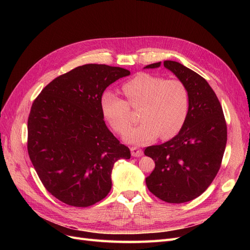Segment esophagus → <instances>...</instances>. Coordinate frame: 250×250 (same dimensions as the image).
<instances>
[{
    "label": "esophagus",
    "mask_w": 250,
    "mask_h": 250,
    "mask_svg": "<svg viewBox=\"0 0 250 250\" xmlns=\"http://www.w3.org/2000/svg\"><path fill=\"white\" fill-rule=\"evenodd\" d=\"M130 151H131V155L134 157H140L143 155V150L138 147H131Z\"/></svg>",
    "instance_id": "esophagus-1"
}]
</instances>
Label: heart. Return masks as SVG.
I'll list each match as a JSON object with an SVG mask.
<instances>
[{
	"label": "heart",
	"instance_id": "heart-1",
	"mask_svg": "<svg viewBox=\"0 0 250 250\" xmlns=\"http://www.w3.org/2000/svg\"><path fill=\"white\" fill-rule=\"evenodd\" d=\"M122 90L127 102L106 90L100 105L103 116L118 133H125L131 125L129 105L134 109L141 107V123L125 135L126 142L146 145L158 135L164 140L175 137L184 127L190 108V95L184 82L140 73L124 83Z\"/></svg>",
	"mask_w": 250,
	"mask_h": 250
}]
</instances>
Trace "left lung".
Wrapping results in <instances>:
<instances>
[{"label": "left lung", "mask_w": 250, "mask_h": 250, "mask_svg": "<svg viewBox=\"0 0 250 250\" xmlns=\"http://www.w3.org/2000/svg\"><path fill=\"white\" fill-rule=\"evenodd\" d=\"M161 64L152 63L145 69ZM164 66L186 84L190 108L178 134L145 149L144 153L155 163L146 185L166 202L184 203L197 198L216 177L228 141V127L221 104L206 79L177 62L166 60Z\"/></svg>", "instance_id": "left-lung-1"}]
</instances>
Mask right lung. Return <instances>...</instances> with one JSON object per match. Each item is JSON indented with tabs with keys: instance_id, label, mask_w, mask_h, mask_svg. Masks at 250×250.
Masks as SVG:
<instances>
[{
	"instance_id": "right-lung-1",
	"label": "right lung",
	"mask_w": 250,
	"mask_h": 250,
	"mask_svg": "<svg viewBox=\"0 0 250 250\" xmlns=\"http://www.w3.org/2000/svg\"><path fill=\"white\" fill-rule=\"evenodd\" d=\"M130 72L89 63L55 78L34 100L28 119V153L42 185L55 198L85 208L106 197L111 171L130 150L104 122V90Z\"/></svg>"
}]
</instances>
